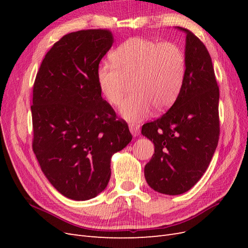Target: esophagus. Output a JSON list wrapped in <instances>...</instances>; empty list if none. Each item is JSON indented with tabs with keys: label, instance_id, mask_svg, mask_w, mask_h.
Returning a JSON list of instances; mask_svg holds the SVG:
<instances>
[{
	"label": "esophagus",
	"instance_id": "1",
	"mask_svg": "<svg viewBox=\"0 0 248 248\" xmlns=\"http://www.w3.org/2000/svg\"><path fill=\"white\" fill-rule=\"evenodd\" d=\"M129 130L132 133V136H134V137L139 136V134H140V125L134 124V123L129 124Z\"/></svg>",
	"mask_w": 248,
	"mask_h": 248
}]
</instances>
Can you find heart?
I'll return each mask as SVG.
<instances>
[{"label": "heart", "mask_w": 248, "mask_h": 248, "mask_svg": "<svg viewBox=\"0 0 248 248\" xmlns=\"http://www.w3.org/2000/svg\"><path fill=\"white\" fill-rule=\"evenodd\" d=\"M110 58L112 64L97 68V84L104 98L119 106L131 81L134 94L120 108L126 120L140 121L153 107L166 109L177 99L186 71L185 55L177 43L133 37L120 44Z\"/></svg>", "instance_id": "obj_1"}]
</instances>
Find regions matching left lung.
<instances>
[{"mask_svg": "<svg viewBox=\"0 0 248 248\" xmlns=\"http://www.w3.org/2000/svg\"><path fill=\"white\" fill-rule=\"evenodd\" d=\"M186 33V71L171 108L142 125L154 154L145 167L146 181L157 192L177 196L188 191L204 175L219 139V88L212 60L198 37Z\"/></svg>", "mask_w": 248, "mask_h": 248, "instance_id": "8db88e82", "label": "left lung"}]
</instances>
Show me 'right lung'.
Returning a JSON list of instances; mask_svg holds the SVG:
<instances>
[{
  "instance_id": "obj_1",
  "label": "right lung",
  "mask_w": 248,
  "mask_h": 248,
  "mask_svg": "<svg viewBox=\"0 0 248 248\" xmlns=\"http://www.w3.org/2000/svg\"><path fill=\"white\" fill-rule=\"evenodd\" d=\"M112 42L103 29L63 36L44 57L34 82L33 151L50 184L74 201L106 189L111 156L132 140L97 84V68Z\"/></svg>"
}]
</instances>
